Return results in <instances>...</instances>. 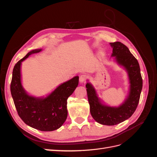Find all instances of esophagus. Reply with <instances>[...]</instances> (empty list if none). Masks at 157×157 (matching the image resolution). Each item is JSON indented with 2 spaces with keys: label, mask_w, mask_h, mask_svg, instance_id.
I'll return each mask as SVG.
<instances>
[{
  "label": "esophagus",
  "mask_w": 157,
  "mask_h": 157,
  "mask_svg": "<svg viewBox=\"0 0 157 157\" xmlns=\"http://www.w3.org/2000/svg\"><path fill=\"white\" fill-rule=\"evenodd\" d=\"M87 77L86 75H82L80 76L79 77V82L80 84H82V83H84L85 82H86V79Z\"/></svg>",
  "instance_id": "1"
}]
</instances>
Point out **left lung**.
<instances>
[{
	"label": "left lung",
	"instance_id": "1",
	"mask_svg": "<svg viewBox=\"0 0 157 157\" xmlns=\"http://www.w3.org/2000/svg\"><path fill=\"white\" fill-rule=\"evenodd\" d=\"M110 45L113 48L111 57L118 65L126 70L128 75L130 86L127 96L119 106H110L102 102L96 90L88 82V80L86 87L90 113L94 119L103 125L113 126L128 119L136 111L140 101L143 80L138 61L129 49L120 42H111Z\"/></svg>",
	"mask_w": 157,
	"mask_h": 157
}]
</instances>
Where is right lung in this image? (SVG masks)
Instances as JSON below:
<instances>
[{
    "mask_svg": "<svg viewBox=\"0 0 157 157\" xmlns=\"http://www.w3.org/2000/svg\"><path fill=\"white\" fill-rule=\"evenodd\" d=\"M42 49L33 50L15 65L13 69L10 91L20 117L26 124L40 131L58 129L67 119L68 98L78 84V76L59 84L46 97L32 96L23 88L21 82V63L31 54Z\"/></svg>",
    "mask_w": 157,
    "mask_h": 157,
    "instance_id": "1",
    "label": "right lung"
}]
</instances>
